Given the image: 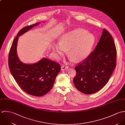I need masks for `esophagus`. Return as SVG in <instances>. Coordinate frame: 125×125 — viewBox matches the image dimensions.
<instances>
[{
	"label": "esophagus",
	"mask_w": 125,
	"mask_h": 125,
	"mask_svg": "<svg viewBox=\"0 0 125 125\" xmlns=\"http://www.w3.org/2000/svg\"><path fill=\"white\" fill-rule=\"evenodd\" d=\"M68 68V67L66 65H63L62 67H61V70L62 71H64L66 69H67Z\"/></svg>",
	"instance_id": "esophagus-1"
}]
</instances>
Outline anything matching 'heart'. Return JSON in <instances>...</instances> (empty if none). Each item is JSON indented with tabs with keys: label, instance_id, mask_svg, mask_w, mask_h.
Wrapping results in <instances>:
<instances>
[{
	"label": "heart",
	"instance_id": "heart-1",
	"mask_svg": "<svg viewBox=\"0 0 125 125\" xmlns=\"http://www.w3.org/2000/svg\"><path fill=\"white\" fill-rule=\"evenodd\" d=\"M95 42V36L87 30L78 28L64 34L60 38L59 43L54 44L52 50L56 58L70 48L69 54L75 62L85 58L89 54Z\"/></svg>",
	"mask_w": 125,
	"mask_h": 125
}]
</instances>
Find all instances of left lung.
Here are the masks:
<instances>
[{"instance_id": "left-lung-1", "label": "left lung", "mask_w": 125, "mask_h": 125, "mask_svg": "<svg viewBox=\"0 0 125 125\" xmlns=\"http://www.w3.org/2000/svg\"><path fill=\"white\" fill-rule=\"evenodd\" d=\"M116 53L112 36L104 28L95 50L75 67L73 83L76 88L87 95L102 89L115 68Z\"/></svg>"}]
</instances>
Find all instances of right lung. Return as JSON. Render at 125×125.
<instances>
[{
	"mask_svg": "<svg viewBox=\"0 0 125 125\" xmlns=\"http://www.w3.org/2000/svg\"><path fill=\"white\" fill-rule=\"evenodd\" d=\"M39 24L26 26L18 32L13 41L8 57L10 71L15 81L25 93L36 97L42 96L50 91L61 70L59 63L46 58L35 64H26L21 62L17 56L18 36Z\"/></svg>",
	"mask_w": 125,
	"mask_h": 125,
	"instance_id": "add662e5",
	"label": "right lung"
}]
</instances>
